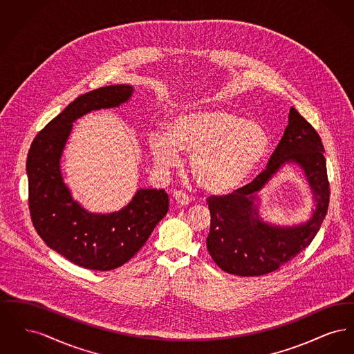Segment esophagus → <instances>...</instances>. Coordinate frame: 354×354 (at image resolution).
<instances>
[{
  "mask_svg": "<svg viewBox=\"0 0 354 354\" xmlns=\"http://www.w3.org/2000/svg\"><path fill=\"white\" fill-rule=\"evenodd\" d=\"M172 198H174V202L176 203L178 207H185V205H188L189 202H191L189 196L185 194V192H182V191H174Z\"/></svg>",
  "mask_w": 354,
  "mask_h": 354,
  "instance_id": "1",
  "label": "esophagus"
}]
</instances>
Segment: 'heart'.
<instances>
[{
  "label": "heart",
  "instance_id": "b5f03b06",
  "mask_svg": "<svg viewBox=\"0 0 354 354\" xmlns=\"http://www.w3.org/2000/svg\"><path fill=\"white\" fill-rule=\"evenodd\" d=\"M169 134L149 135L153 163L172 169L179 165L180 152L189 153L195 182L219 196L244 185L268 149V136L260 124L221 109L182 111L169 122Z\"/></svg>",
  "mask_w": 354,
  "mask_h": 354
}]
</instances>
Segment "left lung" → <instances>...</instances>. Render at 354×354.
<instances>
[{"mask_svg":"<svg viewBox=\"0 0 354 354\" xmlns=\"http://www.w3.org/2000/svg\"><path fill=\"white\" fill-rule=\"evenodd\" d=\"M324 146L316 130L290 107L284 135L270 163L251 185L227 196L208 198L211 228L207 250L220 270L244 277L279 270L305 250L317 235L329 205V183ZM297 167L313 194L306 220L280 225L259 212L262 191L284 167Z\"/></svg>","mask_w":354,"mask_h":354,"instance_id":"obj_1","label":"left lung"}]
</instances>
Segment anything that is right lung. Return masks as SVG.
<instances>
[{"label":"right lung","instance_id":"1","mask_svg":"<svg viewBox=\"0 0 354 354\" xmlns=\"http://www.w3.org/2000/svg\"><path fill=\"white\" fill-rule=\"evenodd\" d=\"M133 94L130 84H113L78 97L35 136L28 153L29 209L35 231L53 251L87 270H115L127 263L169 211L165 189L139 188L119 211L90 212L73 198L64 180L61 160L73 123L91 111L119 107Z\"/></svg>","mask_w":354,"mask_h":354}]
</instances>
